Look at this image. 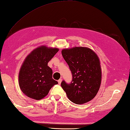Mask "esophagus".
Returning <instances> with one entry per match:
<instances>
[{
    "instance_id": "1",
    "label": "esophagus",
    "mask_w": 130,
    "mask_h": 130,
    "mask_svg": "<svg viewBox=\"0 0 130 130\" xmlns=\"http://www.w3.org/2000/svg\"><path fill=\"white\" fill-rule=\"evenodd\" d=\"M61 82H62V79H60L59 80H58V84L60 85Z\"/></svg>"
}]
</instances>
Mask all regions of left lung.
Masks as SVG:
<instances>
[{
  "label": "left lung",
  "mask_w": 130,
  "mask_h": 130,
  "mask_svg": "<svg viewBox=\"0 0 130 130\" xmlns=\"http://www.w3.org/2000/svg\"><path fill=\"white\" fill-rule=\"evenodd\" d=\"M62 55L71 70L73 79L61 85L70 101L77 105L89 102L100 88L102 70L97 55L90 48L75 46L63 49Z\"/></svg>",
  "instance_id": "left-lung-1"
}]
</instances>
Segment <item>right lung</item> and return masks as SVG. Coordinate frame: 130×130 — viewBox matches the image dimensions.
I'll return each mask as SVG.
<instances>
[{"mask_svg": "<svg viewBox=\"0 0 130 130\" xmlns=\"http://www.w3.org/2000/svg\"><path fill=\"white\" fill-rule=\"evenodd\" d=\"M59 49L41 45L34 49L23 61L19 73V85L25 95L35 100L46 96L58 82L52 78L48 63Z\"/></svg>", "mask_w": 130, "mask_h": 130, "instance_id": "1", "label": "right lung"}]
</instances>
